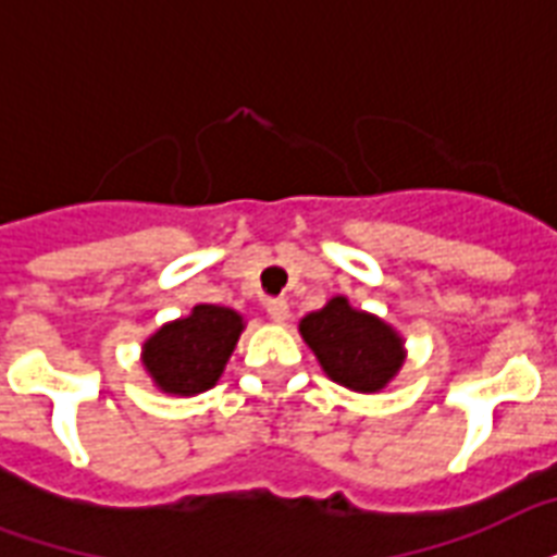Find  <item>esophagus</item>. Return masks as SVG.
<instances>
[{
  "label": "esophagus",
  "mask_w": 557,
  "mask_h": 557,
  "mask_svg": "<svg viewBox=\"0 0 557 557\" xmlns=\"http://www.w3.org/2000/svg\"><path fill=\"white\" fill-rule=\"evenodd\" d=\"M265 309H269L271 321H277V324H286L288 315H292L286 297H271V300H265Z\"/></svg>",
  "instance_id": "esophagus-1"
}]
</instances>
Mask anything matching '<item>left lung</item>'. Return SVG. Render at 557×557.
Masks as SVG:
<instances>
[{
  "mask_svg": "<svg viewBox=\"0 0 557 557\" xmlns=\"http://www.w3.org/2000/svg\"><path fill=\"white\" fill-rule=\"evenodd\" d=\"M300 338L315 354L321 371L356 394H376L400 373L406 342L388 321L356 309L345 295L300 318Z\"/></svg>",
  "mask_w": 557,
  "mask_h": 557,
  "instance_id": "8db88e82",
  "label": "left lung"
}]
</instances>
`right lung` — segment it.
I'll use <instances>...</instances> for the list:
<instances>
[{
  "instance_id": "1",
  "label": "right lung",
  "mask_w": 557,
  "mask_h": 557,
  "mask_svg": "<svg viewBox=\"0 0 557 557\" xmlns=\"http://www.w3.org/2000/svg\"><path fill=\"white\" fill-rule=\"evenodd\" d=\"M245 318L231 307L195 304L143 342V368L157 388L172 397H195L222 380Z\"/></svg>"
}]
</instances>
